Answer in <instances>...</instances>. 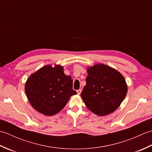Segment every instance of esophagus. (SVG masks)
Masks as SVG:
<instances>
[{
    "mask_svg": "<svg viewBox=\"0 0 152 152\" xmlns=\"http://www.w3.org/2000/svg\"><path fill=\"white\" fill-rule=\"evenodd\" d=\"M81 92H82V89H78V90H77V93H78V95H80V93H81Z\"/></svg>",
    "mask_w": 152,
    "mask_h": 152,
    "instance_id": "esophagus-1",
    "label": "esophagus"
}]
</instances>
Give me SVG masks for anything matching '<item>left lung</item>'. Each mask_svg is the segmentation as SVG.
<instances>
[{
  "instance_id": "1",
  "label": "left lung",
  "mask_w": 152,
  "mask_h": 152,
  "mask_svg": "<svg viewBox=\"0 0 152 152\" xmlns=\"http://www.w3.org/2000/svg\"><path fill=\"white\" fill-rule=\"evenodd\" d=\"M86 85L81 93L86 106L95 114L103 116L117 109L125 99L127 85L122 74L104 64L88 67Z\"/></svg>"
}]
</instances>
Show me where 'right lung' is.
<instances>
[{"label":"right lung","mask_w":152,"mask_h":152,"mask_svg":"<svg viewBox=\"0 0 152 152\" xmlns=\"http://www.w3.org/2000/svg\"><path fill=\"white\" fill-rule=\"evenodd\" d=\"M72 83L71 76L64 74L63 66L49 64L28 77L25 89L28 101L37 111L53 115L65 106L71 96L77 94Z\"/></svg>","instance_id":"add662e5"}]
</instances>
